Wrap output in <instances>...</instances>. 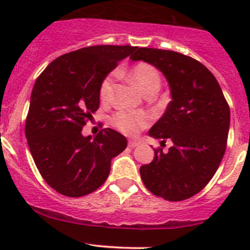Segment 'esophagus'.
<instances>
[{
	"label": "esophagus",
	"mask_w": 250,
	"mask_h": 250,
	"mask_svg": "<svg viewBox=\"0 0 250 250\" xmlns=\"http://www.w3.org/2000/svg\"><path fill=\"white\" fill-rule=\"evenodd\" d=\"M140 144L139 140H129V143H128V145L130 146V147H135V146H138Z\"/></svg>",
	"instance_id": "34e87169"
}]
</instances>
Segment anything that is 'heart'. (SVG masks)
<instances>
[{
    "mask_svg": "<svg viewBox=\"0 0 250 250\" xmlns=\"http://www.w3.org/2000/svg\"><path fill=\"white\" fill-rule=\"evenodd\" d=\"M128 77H129L130 82L137 85L144 94L153 87L160 88V74L152 65L146 64V62H139L135 66H133V69L128 74ZM112 84V75L105 77L100 83L99 94L103 102L109 100ZM150 122L151 116L147 115V113L133 112V111L125 110L117 111L111 118V123H112L113 127H116L120 132L125 133L127 135H135L141 128L146 127Z\"/></svg>",
    "mask_w": 250,
    "mask_h": 250,
    "instance_id": "b5f03b06",
    "label": "heart"
}]
</instances>
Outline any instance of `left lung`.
I'll return each mask as SVG.
<instances>
[{
  "label": "left lung",
  "instance_id": "8db88e82",
  "mask_svg": "<svg viewBox=\"0 0 250 250\" xmlns=\"http://www.w3.org/2000/svg\"><path fill=\"white\" fill-rule=\"evenodd\" d=\"M132 62L160 70L172 100L151 127L153 139L172 140L168 152L155 150L151 163L140 167L148 191L167 201L192 197L210 181L226 150L230 107L214 75L200 62L173 50L137 48Z\"/></svg>",
  "mask_w": 250,
  "mask_h": 250
}]
</instances>
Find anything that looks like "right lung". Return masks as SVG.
<instances>
[{
  "mask_svg": "<svg viewBox=\"0 0 250 250\" xmlns=\"http://www.w3.org/2000/svg\"><path fill=\"white\" fill-rule=\"evenodd\" d=\"M137 48H81L53 60L35 82L25 135L36 167L57 192L81 197L99 188L111 160L127 147L116 130L105 128L92 138L82 127L99 107L102 81Z\"/></svg>",
  "mask_w": 250,
  "mask_h": 250,
  "instance_id": "1",
  "label": "right lung"
}]
</instances>
